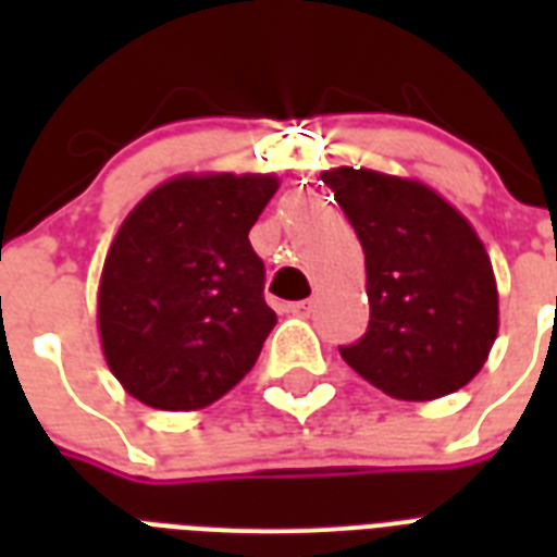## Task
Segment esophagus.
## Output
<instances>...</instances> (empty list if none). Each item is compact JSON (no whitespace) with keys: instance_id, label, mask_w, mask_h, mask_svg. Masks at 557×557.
Listing matches in <instances>:
<instances>
[{"instance_id":"1","label":"esophagus","mask_w":557,"mask_h":557,"mask_svg":"<svg viewBox=\"0 0 557 557\" xmlns=\"http://www.w3.org/2000/svg\"><path fill=\"white\" fill-rule=\"evenodd\" d=\"M286 312L295 314V318H306V314L312 312V300H297V304H288Z\"/></svg>"}]
</instances>
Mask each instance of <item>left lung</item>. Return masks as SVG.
I'll list each match as a JSON object with an SVG mask.
<instances>
[{
  "label": "left lung",
  "instance_id": "1",
  "mask_svg": "<svg viewBox=\"0 0 557 557\" xmlns=\"http://www.w3.org/2000/svg\"><path fill=\"white\" fill-rule=\"evenodd\" d=\"M321 178L364 248L370 326L341 358L401 401L466 387L500 326L497 280L474 225L416 178L367 168Z\"/></svg>",
  "mask_w": 557,
  "mask_h": 557
}]
</instances>
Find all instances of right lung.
<instances>
[{"instance_id":"add662e5","label":"right lung","mask_w":557,"mask_h":557,"mask_svg":"<svg viewBox=\"0 0 557 557\" xmlns=\"http://www.w3.org/2000/svg\"><path fill=\"white\" fill-rule=\"evenodd\" d=\"M271 173H182L117 227L98 286L100 349L121 387L156 410H201L257 364L277 323L248 231Z\"/></svg>"}]
</instances>
